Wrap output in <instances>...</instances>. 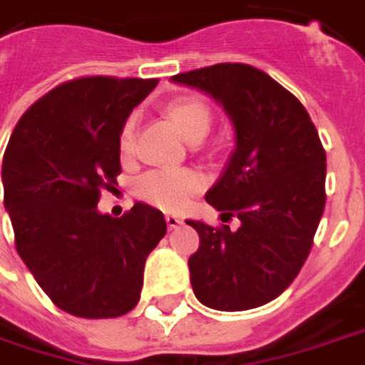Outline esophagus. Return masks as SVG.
Here are the masks:
<instances>
[{
  "label": "esophagus",
  "mask_w": 365,
  "mask_h": 365,
  "mask_svg": "<svg viewBox=\"0 0 365 365\" xmlns=\"http://www.w3.org/2000/svg\"><path fill=\"white\" fill-rule=\"evenodd\" d=\"M165 223H168L170 229H178L180 225H183V219L180 215H174V213H168L165 215Z\"/></svg>",
  "instance_id": "obj_1"
}]
</instances>
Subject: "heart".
Listing matches in <instances>:
<instances>
[{
	"instance_id": "b5f03b06",
	"label": "heart",
	"mask_w": 365,
	"mask_h": 365,
	"mask_svg": "<svg viewBox=\"0 0 365 365\" xmlns=\"http://www.w3.org/2000/svg\"><path fill=\"white\" fill-rule=\"evenodd\" d=\"M170 118L174 120L178 130L190 142H200L207 134L211 126V112L205 104L195 98H183L170 104L168 108ZM134 130L136 120L128 118L124 122L118 146L124 156L134 152ZM203 187V180L197 172L191 170H156L148 172L138 180L136 191L148 203L165 211H180L197 195Z\"/></svg>"
}]
</instances>
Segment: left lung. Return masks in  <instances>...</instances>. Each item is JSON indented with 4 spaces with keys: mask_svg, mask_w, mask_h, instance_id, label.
<instances>
[{
    "mask_svg": "<svg viewBox=\"0 0 365 365\" xmlns=\"http://www.w3.org/2000/svg\"><path fill=\"white\" fill-rule=\"evenodd\" d=\"M223 106L235 150L209 205L241 225L191 221L200 249L191 255V289L201 304L239 312L271 302L307 261L326 203V152L294 94L251 65L221 63L172 76Z\"/></svg>",
    "mask_w": 365,
    "mask_h": 365,
    "instance_id": "8db88e82",
    "label": "left lung"
}]
</instances>
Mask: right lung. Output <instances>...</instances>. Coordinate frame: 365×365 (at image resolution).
I'll use <instances>...</instances> for the list:
<instances>
[{"label": "right lung", "instance_id": "add662e5", "mask_svg": "<svg viewBox=\"0 0 365 365\" xmlns=\"http://www.w3.org/2000/svg\"><path fill=\"white\" fill-rule=\"evenodd\" d=\"M158 78L68 81L17 122L1 165L15 249L45 294L81 318H116L138 304L144 264L165 235L156 207L101 213L120 174V132Z\"/></svg>", "mask_w": 365, "mask_h": 365}]
</instances>
